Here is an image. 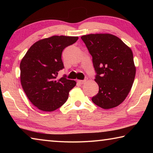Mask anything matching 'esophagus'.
Here are the masks:
<instances>
[{"label": "esophagus", "mask_w": 153, "mask_h": 153, "mask_svg": "<svg viewBox=\"0 0 153 153\" xmlns=\"http://www.w3.org/2000/svg\"><path fill=\"white\" fill-rule=\"evenodd\" d=\"M87 79H88V78L86 77V78L85 79H84V80H77V83H79V84H84V83L86 82Z\"/></svg>", "instance_id": "obj_1"}]
</instances>
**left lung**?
Wrapping results in <instances>:
<instances>
[{
	"mask_svg": "<svg viewBox=\"0 0 153 153\" xmlns=\"http://www.w3.org/2000/svg\"><path fill=\"white\" fill-rule=\"evenodd\" d=\"M81 38L92 56L95 81L99 87L92 102L105 109L117 107L126 99L135 78L132 51L109 33L85 35Z\"/></svg>",
	"mask_w": 153,
	"mask_h": 153,
	"instance_id": "8db88e82",
	"label": "left lung"
}]
</instances>
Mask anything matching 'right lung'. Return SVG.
<instances>
[{"mask_svg":"<svg viewBox=\"0 0 153 153\" xmlns=\"http://www.w3.org/2000/svg\"><path fill=\"white\" fill-rule=\"evenodd\" d=\"M78 40L76 36H53L35 42L20 63L21 84L35 107L43 111H53L66 102L69 92L76 85L66 76L56 79L64 68L62 52Z\"/></svg>","mask_w":153,"mask_h":153,"instance_id":"add662e5","label":"right lung"}]
</instances>
